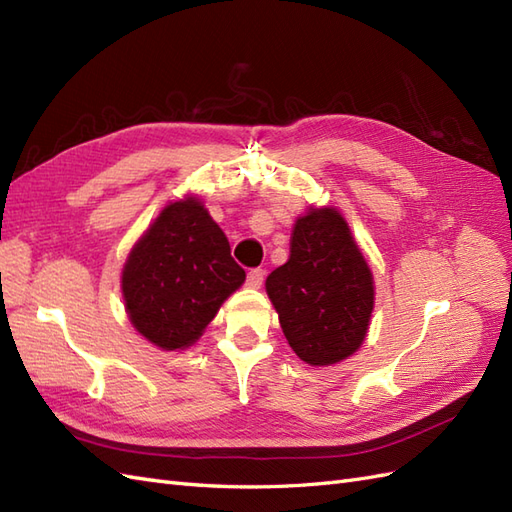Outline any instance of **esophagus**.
Listing matches in <instances>:
<instances>
[{
    "label": "esophagus",
    "mask_w": 512,
    "mask_h": 512,
    "mask_svg": "<svg viewBox=\"0 0 512 512\" xmlns=\"http://www.w3.org/2000/svg\"><path fill=\"white\" fill-rule=\"evenodd\" d=\"M264 277H266V272L261 270V268L248 270V274H246V285L253 287V290H257V287H261V283H264Z\"/></svg>",
    "instance_id": "1"
}]
</instances>
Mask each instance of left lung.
Masks as SVG:
<instances>
[{
  "instance_id": "left-lung-1",
  "label": "left lung",
  "mask_w": 512,
  "mask_h": 512,
  "mask_svg": "<svg viewBox=\"0 0 512 512\" xmlns=\"http://www.w3.org/2000/svg\"><path fill=\"white\" fill-rule=\"evenodd\" d=\"M266 292L287 344L305 363L333 365L363 344L374 309V281L335 207H309L296 220L290 259L268 274Z\"/></svg>"
}]
</instances>
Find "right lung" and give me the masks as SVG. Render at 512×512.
Here are the masks:
<instances>
[{
    "instance_id": "right-lung-1",
    "label": "right lung",
    "mask_w": 512,
    "mask_h": 512,
    "mask_svg": "<svg viewBox=\"0 0 512 512\" xmlns=\"http://www.w3.org/2000/svg\"><path fill=\"white\" fill-rule=\"evenodd\" d=\"M227 235L196 196L170 203L131 248L123 298L134 329L162 350L194 344L244 283Z\"/></svg>"
}]
</instances>
